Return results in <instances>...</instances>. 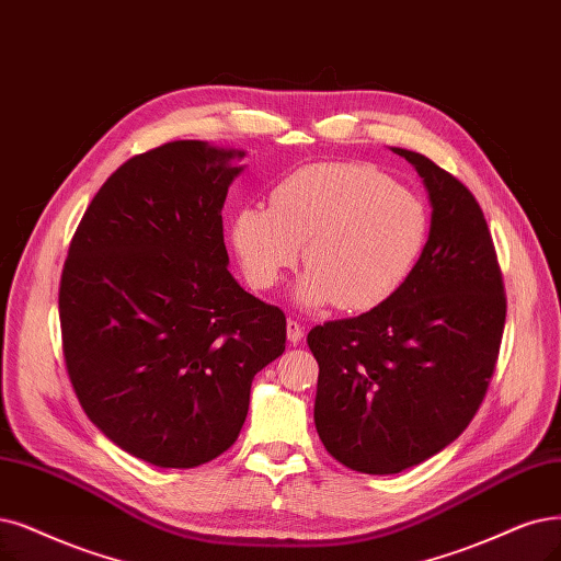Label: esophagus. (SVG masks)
Returning a JSON list of instances; mask_svg holds the SVG:
<instances>
[{"label":"esophagus","instance_id":"34e87169","mask_svg":"<svg viewBox=\"0 0 561 561\" xmlns=\"http://www.w3.org/2000/svg\"><path fill=\"white\" fill-rule=\"evenodd\" d=\"M286 337H288V342H291L294 346L300 344L302 337H305V328H302L298 321L288 319V321H286Z\"/></svg>","mask_w":561,"mask_h":561}]
</instances>
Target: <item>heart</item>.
I'll list each match as a JSON object with an SVG mask.
<instances>
[{"mask_svg": "<svg viewBox=\"0 0 561 561\" xmlns=\"http://www.w3.org/2000/svg\"><path fill=\"white\" fill-rule=\"evenodd\" d=\"M430 233L419 194L367 163L302 165L275 184L265 207L236 213L231 240L247 282L273 288L302 263L294 298L317 309L369 312L396 296Z\"/></svg>", "mask_w": 561, "mask_h": 561, "instance_id": "obj_1", "label": "heart"}]
</instances>
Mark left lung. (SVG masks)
I'll list each match as a JSON object with an SVG mask.
<instances>
[{"mask_svg": "<svg viewBox=\"0 0 561 561\" xmlns=\"http://www.w3.org/2000/svg\"><path fill=\"white\" fill-rule=\"evenodd\" d=\"M390 150L427 190L423 254L383 305L307 335L319 363L314 423L325 450L379 476L416 467L460 437L485 398L506 321L481 205L427 157Z\"/></svg>", "mask_w": 561, "mask_h": 561, "instance_id": "1", "label": "left lung"}]
</instances>
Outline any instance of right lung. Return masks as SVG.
Returning a JSON list of instances; mask_svg holds the SVG:
<instances>
[{
  "instance_id": "add662e5",
  "label": "right lung",
  "mask_w": 561,
  "mask_h": 561,
  "mask_svg": "<svg viewBox=\"0 0 561 561\" xmlns=\"http://www.w3.org/2000/svg\"><path fill=\"white\" fill-rule=\"evenodd\" d=\"M244 150L175 140L103 182L59 286L67 369L90 421L154 467L231 448L256 371L284 354L279 307L228 273L221 207Z\"/></svg>"
}]
</instances>
